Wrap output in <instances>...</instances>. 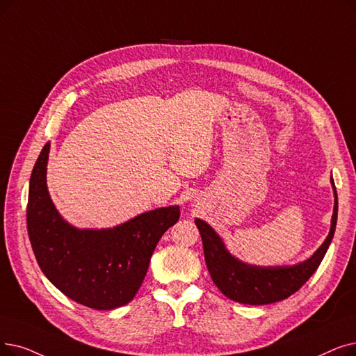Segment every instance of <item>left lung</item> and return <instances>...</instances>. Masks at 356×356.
Wrapping results in <instances>:
<instances>
[{
	"instance_id": "1",
	"label": "left lung",
	"mask_w": 356,
	"mask_h": 356,
	"mask_svg": "<svg viewBox=\"0 0 356 356\" xmlns=\"http://www.w3.org/2000/svg\"><path fill=\"white\" fill-rule=\"evenodd\" d=\"M330 183L334 195V207L329 236L312 257L296 265L256 266L245 264L228 252L222 238L207 221L200 218L195 220L200 237H202L209 275L213 284L220 288L227 298L249 305L272 304L288 298L310 280V276L317 270L326 254L336 229L337 193L333 179H330Z\"/></svg>"
}]
</instances>
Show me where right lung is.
Returning a JSON list of instances; mask_svg holds the SVG:
<instances>
[{"mask_svg": "<svg viewBox=\"0 0 356 356\" xmlns=\"http://www.w3.org/2000/svg\"><path fill=\"white\" fill-rule=\"evenodd\" d=\"M46 144L29 184L27 231L44 276L75 302L95 310L128 304L140 289L154 249L180 216L179 205L143 212L113 228H76L55 208Z\"/></svg>", "mask_w": 356, "mask_h": 356, "instance_id": "obj_1", "label": "right lung"}]
</instances>
